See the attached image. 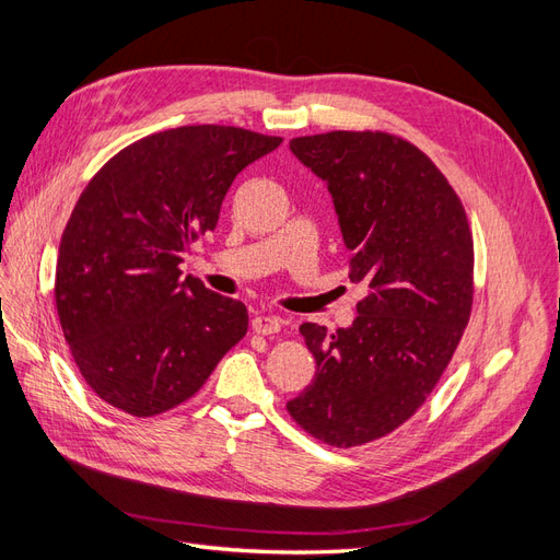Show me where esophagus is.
Listing matches in <instances>:
<instances>
[{"label":"esophagus","mask_w":560,"mask_h":560,"mask_svg":"<svg viewBox=\"0 0 560 560\" xmlns=\"http://www.w3.org/2000/svg\"><path fill=\"white\" fill-rule=\"evenodd\" d=\"M280 329H282V319L276 317V315L259 313V315H254V319H252V331H257L261 336L278 334Z\"/></svg>","instance_id":"esophagus-1"}]
</instances>
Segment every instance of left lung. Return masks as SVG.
Returning a JSON list of instances; mask_svg holds the SVG:
<instances>
[{"label": "left lung", "instance_id": "left-lung-1", "mask_svg": "<svg viewBox=\"0 0 560 560\" xmlns=\"http://www.w3.org/2000/svg\"><path fill=\"white\" fill-rule=\"evenodd\" d=\"M290 149L327 182L350 280L369 292L352 327H299L317 369L287 411L322 444L362 446L425 404L460 343L474 301L471 229L444 173L397 135L331 130Z\"/></svg>", "mask_w": 560, "mask_h": 560}]
</instances>
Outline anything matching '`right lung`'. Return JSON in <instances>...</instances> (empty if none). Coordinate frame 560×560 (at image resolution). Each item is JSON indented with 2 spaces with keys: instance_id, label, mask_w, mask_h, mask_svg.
<instances>
[{
  "instance_id": "obj_1",
  "label": "right lung",
  "mask_w": 560,
  "mask_h": 560,
  "mask_svg": "<svg viewBox=\"0 0 560 560\" xmlns=\"http://www.w3.org/2000/svg\"><path fill=\"white\" fill-rule=\"evenodd\" d=\"M282 138L182 126L128 144L81 191L56 266V308L83 381L114 409L151 418L194 397L247 334L243 301L182 278L214 231L235 175Z\"/></svg>"
}]
</instances>
